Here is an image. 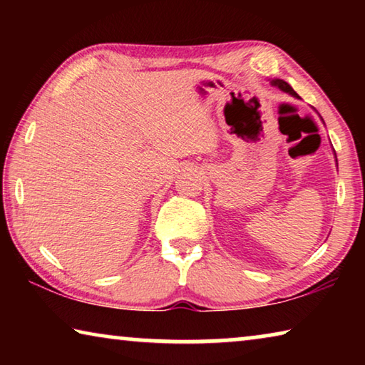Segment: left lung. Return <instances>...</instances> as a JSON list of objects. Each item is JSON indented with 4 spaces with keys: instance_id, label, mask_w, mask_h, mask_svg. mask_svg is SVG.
Instances as JSON below:
<instances>
[{
    "instance_id": "left-lung-1",
    "label": "left lung",
    "mask_w": 365,
    "mask_h": 365,
    "mask_svg": "<svg viewBox=\"0 0 365 365\" xmlns=\"http://www.w3.org/2000/svg\"><path fill=\"white\" fill-rule=\"evenodd\" d=\"M270 85L272 86H277V88H280L282 91H285V93H289L292 96H294V98H299L298 96V93H296V91L292 88V86H289L285 80H280V78H274V80H270ZM336 158V156H335Z\"/></svg>"
}]
</instances>
